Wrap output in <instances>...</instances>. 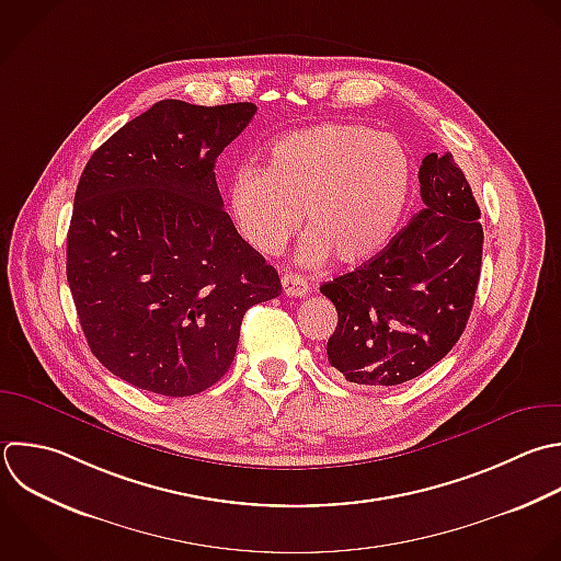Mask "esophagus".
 <instances>
[{
    "mask_svg": "<svg viewBox=\"0 0 561 561\" xmlns=\"http://www.w3.org/2000/svg\"><path fill=\"white\" fill-rule=\"evenodd\" d=\"M283 291L285 296H291V298H302L309 294V283L305 276H298V274H285L283 276Z\"/></svg>",
    "mask_w": 561,
    "mask_h": 561,
    "instance_id": "34e87169",
    "label": "esophagus"
}]
</instances>
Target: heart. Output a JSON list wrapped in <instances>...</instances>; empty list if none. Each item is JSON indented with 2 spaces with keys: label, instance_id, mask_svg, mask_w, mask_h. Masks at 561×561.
I'll return each mask as SVG.
<instances>
[{
  "label": "heart",
  "instance_id": "obj_1",
  "mask_svg": "<svg viewBox=\"0 0 561 561\" xmlns=\"http://www.w3.org/2000/svg\"><path fill=\"white\" fill-rule=\"evenodd\" d=\"M412 193L405 147L351 123H322L276 138L263 169L245 167L230 182V213L261 254H278L305 221V263L331 256L359 265L397 234Z\"/></svg>",
  "mask_w": 561,
  "mask_h": 561
}]
</instances>
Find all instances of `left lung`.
<instances>
[{
  "label": "left lung",
  "mask_w": 561,
  "mask_h": 561,
  "mask_svg": "<svg viewBox=\"0 0 561 561\" xmlns=\"http://www.w3.org/2000/svg\"><path fill=\"white\" fill-rule=\"evenodd\" d=\"M423 210L357 270L320 291L337 309L329 364L353 383L397 386L440 362L465 331L482 263L480 208L451 153L423 158Z\"/></svg>",
  "instance_id": "left-lung-1"
}]
</instances>
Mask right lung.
Returning a JSON list of instances; mask_svg holds the SVG:
<instances>
[{
    "label": "right lung",
    "instance_id": "1",
    "mask_svg": "<svg viewBox=\"0 0 561 561\" xmlns=\"http://www.w3.org/2000/svg\"><path fill=\"white\" fill-rule=\"evenodd\" d=\"M252 103L160 101L90 158L68 230V283L92 353L167 397L230 368L243 316L280 294L278 272L224 210L215 162Z\"/></svg>",
    "mask_w": 561,
    "mask_h": 561
}]
</instances>
